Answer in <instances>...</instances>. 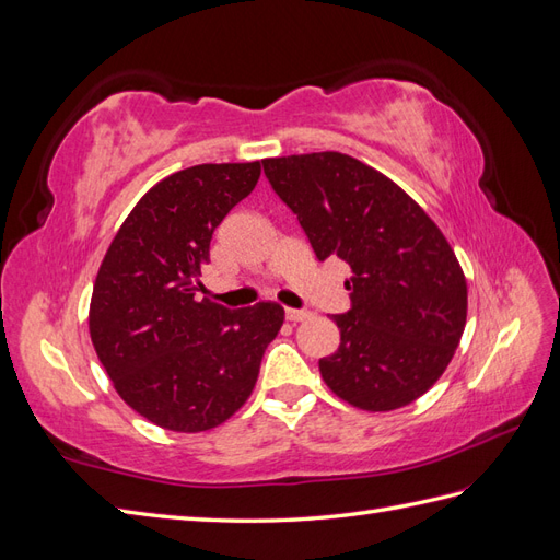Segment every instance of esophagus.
<instances>
[{
  "label": "esophagus",
  "instance_id": "1",
  "mask_svg": "<svg viewBox=\"0 0 560 560\" xmlns=\"http://www.w3.org/2000/svg\"><path fill=\"white\" fill-rule=\"evenodd\" d=\"M308 315H311L308 311H299V308H287L284 311V317L290 319V322H303Z\"/></svg>",
  "mask_w": 560,
  "mask_h": 560
}]
</instances>
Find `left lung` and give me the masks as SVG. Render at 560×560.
I'll return each mask as SVG.
<instances>
[{"instance_id":"1","label":"left lung","mask_w":560,"mask_h":560,"mask_svg":"<svg viewBox=\"0 0 560 560\" xmlns=\"http://www.w3.org/2000/svg\"><path fill=\"white\" fill-rule=\"evenodd\" d=\"M319 261L343 259L352 308L322 381L362 411H395L442 378L467 322V280L444 233L401 186L348 154L264 159Z\"/></svg>"}]
</instances>
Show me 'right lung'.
I'll return each mask as SVG.
<instances>
[{"instance_id":"add662e5","label":"right lung","mask_w":560,"mask_h":560,"mask_svg":"<svg viewBox=\"0 0 560 560\" xmlns=\"http://www.w3.org/2000/svg\"><path fill=\"white\" fill-rule=\"evenodd\" d=\"M259 175L261 161L167 175L130 210L100 264L89 311L97 360L118 397L163 430L226 422L252 395L284 322L276 301L229 311L198 294L214 229Z\"/></svg>"}]
</instances>
